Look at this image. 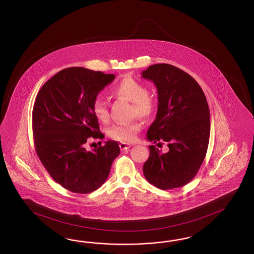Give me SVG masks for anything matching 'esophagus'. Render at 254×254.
I'll return each mask as SVG.
<instances>
[{"label":"esophagus","mask_w":254,"mask_h":254,"mask_svg":"<svg viewBox=\"0 0 254 254\" xmlns=\"http://www.w3.org/2000/svg\"><path fill=\"white\" fill-rule=\"evenodd\" d=\"M119 147H120V149H121V151H125V150H128L129 148H130V144H128V143H126V142H121L120 144H119Z\"/></svg>","instance_id":"esophagus-1"}]
</instances>
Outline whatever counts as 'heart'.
Returning a JSON list of instances; mask_svg holds the SVG:
<instances>
[{
  "instance_id": "b5f03b06",
  "label": "heart",
  "mask_w": 254,
  "mask_h": 254,
  "mask_svg": "<svg viewBox=\"0 0 254 254\" xmlns=\"http://www.w3.org/2000/svg\"><path fill=\"white\" fill-rule=\"evenodd\" d=\"M113 93L125 100L133 102V112L141 117H148L153 114L154 103L147 94L146 87L133 78H124L113 88ZM94 116L100 122H107L109 119L107 102L101 97L95 98L92 102ZM140 130V124L137 121L129 123H119L108 129V136L117 141L130 142L134 140Z\"/></svg>"
}]
</instances>
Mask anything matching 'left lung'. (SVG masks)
Here are the masks:
<instances>
[{
    "instance_id": "1",
    "label": "left lung",
    "mask_w": 254,
    "mask_h": 254,
    "mask_svg": "<svg viewBox=\"0 0 254 254\" xmlns=\"http://www.w3.org/2000/svg\"><path fill=\"white\" fill-rule=\"evenodd\" d=\"M141 77L154 82L158 95L157 114L146 138L156 145L166 141L169 147L164 154L149 146L143 174L161 190L184 186L196 175L208 150L210 115L206 96L191 75L169 64L152 65Z\"/></svg>"
}]
</instances>
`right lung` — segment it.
Segmentation results:
<instances>
[{
  "label": "right lung",
  "instance_id": "1",
  "mask_svg": "<svg viewBox=\"0 0 254 254\" xmlns=\"http://www.w3.org/2000/svg\"><path fill=\"white\" fill-rule=\"evenodd\" d=\"M115 74L83 67L62 69L40 89L32 111L37 155L50 176L65 189L91 192L105 183L120 154L116 140L85 150L89 138H102L92 102Z\"/></svg>",
  "mask_w": 254,
  "mask_h": 254
}]
</instances>
